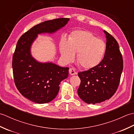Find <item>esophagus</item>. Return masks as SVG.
<instances>
[{
    "label": "esophagus",
    "instance_id": "34e87169",
    "mask_svg": "<svg viewBox=\"0 0 134 134\" xmlns=\"http://www.w3.org/2000/svg\"><path fill=\"white\" fill-rule=\"evenodd\" d=\"M69 73L71 75H74L77 74V71H76V70L75 69H74V68H70L69 70Z\"/></svg>",
    "mask_w": 134,
    "mask_h": 134
}]
</instances>
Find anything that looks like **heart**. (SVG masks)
Listing matches in <instances>:
<instances>
[{
    "mask_svg": "<svg viewBox=\"0 0 134 134\" xmlns=\"http://www.w3.org/2000/svg\"><path fill=\"white\" fill-rule=\"evenodd\" d=\"M106 49L105 42L97 38L92 33L85 30H75L70 35L68 41L62 40L60 53L63 59L70 62L78 52L76 60L82 67L92 69L100 63Z\"/></svg>",
    "mask_w": 134,
    "mask_h": 134,
    "instance_id": "1",
    "label": "heart"
}]
</instances>
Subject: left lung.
I'll return each instance as SVG.
<instances>
[{
    "label": "left lung",
    "instance_id": "left-lung-1",
    "mask_svg": "<svg viewBox=\"0 0 134 134\" xmlns=\"http://www.w3.org/2000/svg\"><path fill=\"white\" fill-rule=\"evenodd\" d=\"M106 50L104 59L97 66L79 72V97L87 104L101 103L110 98L119 86L123 69V60L118 42L105 30Z\"/></svg>",
    "mask_w": 134,
    "mask_h": 134
}]
</instances>
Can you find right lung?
<instances>
[{
    "mask_svg": "<svg viewBox=\"0 0 134 134\" xmlns=\"http://www.w3.org/2000/svg\"><path fill=\"white\" fill-rule=\"evenodd\" d=\"M69 20L60 18L42 22L25 33L17 42L12 62L14 82L22 96L36 103H48L56 97L69 68L37 61L31 55V46L39 34L55 33Z\"/></svg>",
    "mask_w": 134,
    "mask_h": 134,
    "instance_id": "1",
    "label": "right lung"
}]
</instances>
